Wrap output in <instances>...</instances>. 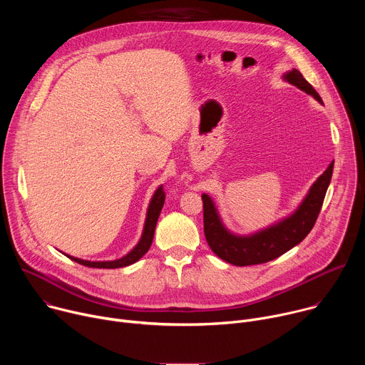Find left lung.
<instances>
[{"instance_id":"1","label":"left lung","mask_w":365,"mask_h":365,"mask_svg":"<svg viewBox=\"0 0 365 365\" xmlns=\"http://www.w3.org/2000/svg\"><path fill=\"white\" fill-rule=\"evenodd\" d=\"M283 81L312 95L319 103H324L319 93L297 69L286 72ZM332 172L334 162L310 186L300 205L290 215L248 235L231 232L224 225L212 197L203 193V230L207 244L220 258L234 266L244 267L272 262L302 242L314 228L331 183Z\"/></svg>"}]
</instances>
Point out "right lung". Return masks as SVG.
I'll list each match as a JSON object with an SVG mask.
<instances>
[{
  "label": "right lung",
  "mask_w": 365,
  "mask_h": 365,
  "mask_svg": "<svg viewBox=\"0 0 365 365\" xmlns=\"http://www.w3.org/2000/svg\"><path fill=\"white\" fill-rule=\"evenodd\" d=\"M165 190L162 186H159L155 189L154 195L151 196V200L148 203L147 207V214H145V222H144V228H143V234L140 241L137 242V245L124 257L117 258V259H111V262H89V259H82V258H76L72 257L69 254H65L66 257H69L73 262L86 266V267H92V269H120V267H127L134 264L135 262L148 251L151 242H153V237H154V230H155V224H158L159 215L162 212V207L165 205Z\"/></svg>",
  "instance_id": "right-lung-1"
}]
</instances>
